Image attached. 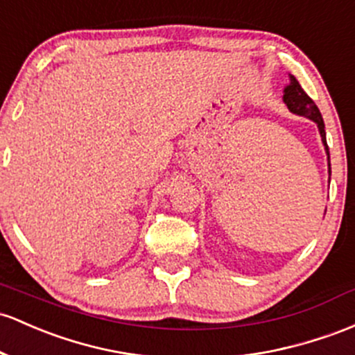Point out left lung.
Listing matches in <instances>:
<instances>
[{
	"mask_svg": "<svg viewBox=\"0 0 355 355\" xmlns=\"http://www.w3.org/2000/svg\"><path fill=\"white\" fill-rule=\"evenodd\" d=\"M283 103L286 104V107L290 109L293 114L303 116V118L313 121L318 128V133H320L323 148H325L327 153V162H329V175H330V153H329V146H327V136H325V124H323L322 114L318 111L317 104L310 99L309 94L302 89V85L295 76L290 73V83L286 84L285 91H283Z\"/></svg>",
	"mask_w": 355,
	"mask_h": 355,
	"instance_id": "obj_1",
	"label": "left lung"
}]
</instances>
